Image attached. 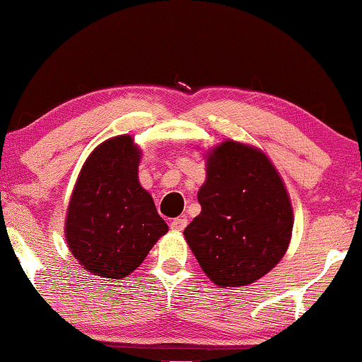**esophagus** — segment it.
Instances as JSON below:
<instances>
[{
    "instance_id": "34e87169",
    "label": "esophagus",
    "mask_w": 362,
    "mask_h": 362,
    "mask_svg": "<svg viewBox=\"0 0 362 362\" xmlns=\"http://www.w3.org/2000/svg\"><path fill=\"white\" fill-rule=\"evenodd\" d=\"M186 226H187V219H186V217H177V219H173L171 224H170L171 229L176 230V232L185 230Z\"/></svg>"
}]
</instances>
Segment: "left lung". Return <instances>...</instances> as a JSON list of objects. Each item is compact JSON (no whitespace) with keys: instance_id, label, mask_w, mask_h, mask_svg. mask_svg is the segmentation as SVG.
<instances>
[{"instance_id":"left-lung-1","label":"left lung","mask_w":362,"mask_h":362,"mask_svg":"<svg viewBox=\"0 0 362 362\" xmlns=\"http://www.w3.org/2000/svg\"><path fill=\"white\" fill-rule=\"evenodd\" d=\"M201 214L185 239L217 286H247L284 259L293 230L285 182L260 148L226 140L206 153Z\"/></svg>"}]
</instances>
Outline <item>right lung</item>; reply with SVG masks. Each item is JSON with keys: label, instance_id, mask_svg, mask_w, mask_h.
Here are the masks:
<instances>
[{"label": "right lung", "instance_id": "add662e5", "mask_svg": "<svg viewBox=\"0 0 362 362\" xmlns=\"http://www.w3.org/2000/svg\"><path fill=\"white\" fill-rule=\"evenodd\" d=\"M141 153L130 135L108 138L78 173L64 234L71 254L92 275L125 279L168 232L138 181Z\"/></svg>", "mask_w": 362, "mask_h": 362}]
</instances>
